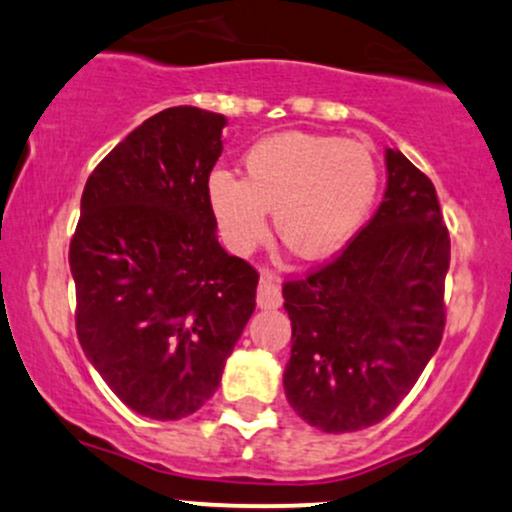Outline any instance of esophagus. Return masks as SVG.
Returning <instances> with one entry per match:
<instances>
[{
	"instance_id": "1",
	"label": "esophagus",
	"mask_w": 512,
	"mask_h": 512,
	"mask_svg": "<svg viewBox=\"0 0 512 512\" xmlns=\"http://www.w3.org/2000/svg\"><path fill=\"white\" fill-rule=\"evenodd\" d=\"M257 305L260 308H279L281 291L272 274H262L260 286H257Z\"/></svg>"
}]
</instances>
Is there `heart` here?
I'll return each mask as SVG.
<instances>
[{
	"label": "heart",
	"mask_w": 512,
	"mask_h": 512,
	"mask_svg": "<svg viewBox=\"0 0 512 512\" xmlns=\"http://www.w3.org/2000/svg\"><path fill=\"white\" fill-rule=\"evenodd\" d=\"M380 170L366 144L289 132L255 144L245 178L211 170L207 199L228 252L248 257L269 238L267 209L281 240L303 260L342 250L373 209Z\"/></svg>",
	"instance_id": "b5f03b06"
}]
</instances>
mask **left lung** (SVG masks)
Wrapping results in <instances>:
<instances>
[{
    "mask_svg": "<svg viewBox=\"0 0 512 512\" xmlns=\"http://www.w3.org/2000/svg\"><path fill=\"white\" fill-rule=\"evenodd\" d=\"M378 211L330 262L284 281L286 399L310 426L361 431L399 407L445 330L450 236L433 182L387 149Z\"/></svg>",
    "mask_w": 512,
    "mask_h": 512,
    "instance_id": "left-lung-1",
    "label": "left lung"
}]
</instances>
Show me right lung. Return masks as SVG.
<instances>
[{"mask_svg": "<svg viewBox=\"0 0 512 512\" xmlns=\"http://www.w3.org/2000/svg\"><path fill=\"white\" fill-rule=\"evenodd\" d=\"M223 125L192 105L142 122L88 175L69 243L81 349L156 421L214 395L255 310L260 274L221 248L207 199Z\"/></svg>", "mask_w": 512, "mask_h": 512, "instance_id": "obj_1", "label": "right lung"}]
</instances>
